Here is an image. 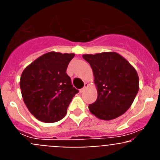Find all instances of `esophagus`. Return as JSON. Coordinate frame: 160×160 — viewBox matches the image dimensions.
<instances>
[{
  "mask_svg": "<svg viewBox=\"0 0 160 160\" xmlns=\"http://www.w3.org/2000/svg\"><path fill=\"white\" fill-rule=\"evenodd\" d=\"M87 87H88V84H87V83H86V82H85V83H84V87H83L82 88L81 90H80V92H81V93L84 92V91H85V90H86V89L87 88Z\"/></svg>",
  "mask_w": 160,
  "mask_h": 160,
  "instance_id": "esophagus-1",
  "label": "esophagus"
}]
</instances>
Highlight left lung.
I'll return each mask as SVG.
<instances>
[{
    "instance_id": "left-lung-1",
    "label": "left lung",
    "mask_w": 160,
    "mask_h": 160,
    "mask_svg": "<svg viewBox=\"0 0 160 160\" xmlns=\"http://www.w3.org/2000/svg\"><path fill=\"white\" fill-rule=\"evenodd\" d=\"M90 65L97 87V100L89 110L97 118L111 120L128 111L139 88L136 70L115 52L84 54Z\"/></svg>"
}]
</instances>
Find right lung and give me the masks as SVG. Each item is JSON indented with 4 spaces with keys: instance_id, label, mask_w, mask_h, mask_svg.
<instances>
[{
    "instance_id": "1",
    "label": "right lung",
    "mask_w": 160,
    "mask_h": 160,
    "mask_svg": "<svg viewBox=\"0 0 160 160\" xmlns=\"http://www.w3.org/2000/svg\"><path fill=\"white\" fill-rule=\"evenodd\" d=\"M73 53L49 52L33 61L22 72L20 87L29 112L44 122H58L65 117L78 90L66 73Z\"/></svg>"
}]
</instances>
